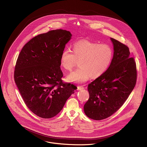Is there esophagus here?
Returning a JSON list of instances; mask_svg holds the SVG:
<instances>
[{"label": "esophagus", "mask_w": 147, "mask_h": 147, "mask_svg": "<svg viewBox=\"0 0 147 147\" xmlns=\"http://www.w3.org/2000/svg\"><path fill=\"white\" fill-rule=\"evenodd\" d=\"M84 88L83 86H78V90H82V89H84Z\"/></svg>", "instance_id": "1"}]
</instances>
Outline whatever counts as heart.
I'll use <instances>...</instances> for the list:
<instances>
[{
	"instance_id": "heart-1",
	"label": "heart",
	"mask_w": 147,
	"mask_h": 147,
	"mask_svg": "<svg viewBox=\"0 0 147 147\" xmlns=\"http://www.w3.org/2000/svg\"><path fill=\"white\" fill-rule=\"evenodd\" d=\"M114 52L106 44H100L86 40L75 42L72 51L65 49L60 57L64 69L71 71L77 61L79 67L66 77L68 82L83 83L92 76L98 78L107 71L112 62Z\"/></svg>"
}]
</instances>
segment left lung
<instances>
[{
  "label": "left lung",
  "mask_w": 147,
  "mask_h": 147,
  "mask_svg": "<svg viewBox=\"0 0 147 147\" xmlns=\"http://www.w3.org/2000/svg\"><path fill=\"white\" fill-rule=\"evenodd\" d=\"M113 44L112 62L104 74L88 86L89 98L84 106L86 115L94 120L111 116L125 103L136 83L137 72L128 47L110 38Z\"/></svg>",
  "instance_id": "left-lung-1"
}]
</instances>
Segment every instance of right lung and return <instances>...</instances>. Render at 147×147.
Instances as JSON below:
<instances>
[{
  "instance_id": "obj_1",
  "label": "right lung",
  "mask_w": 147,
  "mask_h": 147,
  "mask_svg": "<svg viewBox=\"0 0 147 147\" xmlns=\"http://www.w3.org/2000/svg\"><path fill=\"white\" fill-rule=\"evenodd\" d=\"M72 37L57 29L39 34L26 43L19 55L14 79L27 107L42 118H51L63 109L77 87L63 83L60 57Z\"/></svg>"
}]
</instances>
